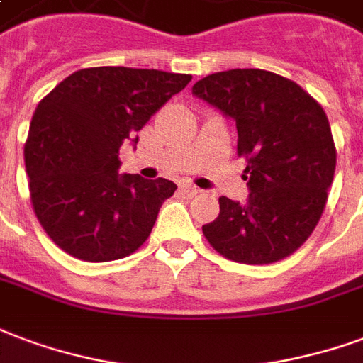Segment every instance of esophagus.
Segmentation results:
<instances>
[{"mask_svg": "<svg viewBox=\"0 0 363 363\" xmlns=\"http://www.w3.org/2000/svg\"><path fill=\"white\" fill-rule=\"evenodd\" d=\"M181 190L184 192L186 196H190V198H194V196H198L202 190L198 189V186H194V184H182Z\"/></svg>", "mask_w": 363, "mask_h": 363, "instance_id": "obj_1", "label": "esophagus"}]
</instances>
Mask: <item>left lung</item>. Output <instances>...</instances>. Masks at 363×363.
<instances>
[{
	"label": "left lung",
	"mask_w": 363,
	"mask_h": 363,
	"mask_svg": "<svg viewBox=\"0 0 363 363\" xmlns=\"http://www.w3.org/2000/svg\"><path fill=\"white\" fill-rule=\"evenodd\" d=\"M192 94L235 119L236 154L246 161L248 202L219 198L203 236L223 257L248 265L294 254L321 219L337 147L318 99L264 69H230L198 80Z\"/></svg>",
	"instance_id": "1"
}]
</instances>
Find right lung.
<instances>
[{
  "label": "right lung",
  "instance_id": "add662e5",
  "mask_svg": "<svg viewBox=\"0 0 363 363\" xmlns=\"http://www.w3.org/2000/svg\"><path fill=\"white\" fill-rule=\"evenodd\" d=\"M190 80L155 69L92 67L42 98L24 165L34 213L63 252L98 264L130 256L146 242L177 184L119 174V147Z\"/></svg>",
  "mask_w": 363,
  "mask_h": 363
}]
</instances>
